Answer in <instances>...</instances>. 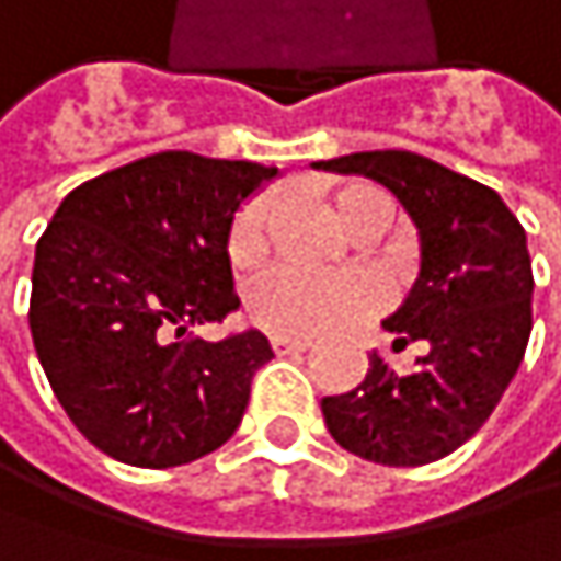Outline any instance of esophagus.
<instances>
[{
  "label": "esophagus",
  "mask_w": 561,
  "mask_h": 561,
  "mask_svg": "<svg viewBox=\"0 0 561 561\" xmlns=\"http://www.w3.org/2000/svg\"><path fill=\"white\" fill-rule=\"evenodd\" d=\"M271 346L277 357H284V354H304V350H310L313 343L307 336H271Z\"/></svg>",
  "instance_id": "34e87169"
}]
</instances>
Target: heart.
<instances>
[{
	"label": "heart",
	"instance_id": "heart-1",
	"mask_svg": "<svg viewBox=\"0 0 561 561\" xmlns=\"http://www.w3.org/2000/svg\"><path fill=\"white\" fill-rule=\"evenodd\" d=\"M277 201L261 194L248 201L231 221L228 257L238 271H254L271 248V221ZM333 218L357 238H377L393 225L397 204L377 184L354 181L330 197ZM380 307V287L370 274H307L280 267L248 290V317L277 336H320Z\"/></svg>",
	"mask_w": 561,
	"mask_h": 561
}]
</instances>
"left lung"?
Listing matches in <instances>:
<instances>
[{"mask_svg": "<svg viewBox=\"0 0 561 561\" xmlns=\"http://www.w3.org/2000/svg\"><path fill=\"white\" fill-rule=\"evenodd\" d=\"M313 168L364 174L397 194L420 228L423 264L383 320L393 350L423 343L410 374L370 354L364 383L323 397L330 436L380 466H426L459 449L496 410L533 330V261L506 201L416 151H357Z\"/></svg>", "mask_w": 561, "mask_h": 561, "instance_id": "left-lung-1", "label": "left lung"}]
</instances>
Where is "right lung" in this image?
I'll list each match as a JSON object with an SVG mask.
<instances>
[{
  "mask_svg": "<svg viewBox=\"0 0 561 561\" xmlns=\"http://www.w3.org/2000/svg\"><path fill=\"white\" fill-rule=\"evenodd\" d=\"M277 168L158 151L68 194L35 244L28 327L61 410L105 456L168 469L225 446L274 350L201 340L241 307L228 231Z\"/></svg>",
  "mask_w": 561,
  "mask_h": 561,
  "instance_id": "add662e5",
  "label": "right lung"
}]
</instances>
